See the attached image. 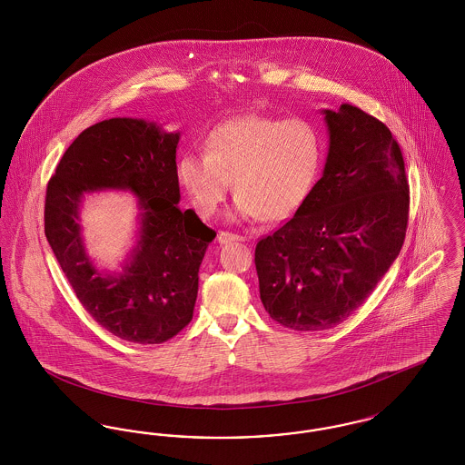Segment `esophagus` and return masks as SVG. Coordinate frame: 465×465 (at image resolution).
I'll list each match as a JSON object with an SVG mask.
<instances>
[{
    "instance_id": "1",
    "label": "esophagus",
    "mask_w": 465,
    "mask_h": 465,
    "mask_svg": "<svg viewBox=\"0 0 465 465\" xmlns=\"http://www.w3.org/2000/svg\"><path fill=\"white\" fill-rule=\"evenodd\" d=\"M218 241H220V243L242 242V241H245V237L237 235V233H230V232H220Z\"/></svg>"
}]
</instances>
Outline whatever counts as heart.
Segmentation results:
<instances>
[{"instance_id":"heart-1","label":"heart","mask_w":465,"mask_h":465,"mask_svg":"<svg viewBox=\"0 0 465 465\" xmlns=\"http://www.w3.org/2000/svg\"><path fill=\"white\" fill-rule=\"evenodd\" d=\"M324 146L305 118L241 114L216 125L205 139V153H188L177 177L202 216H213L233 181L239 220H286L313 190Z\"/></svg>"}]
</instances>
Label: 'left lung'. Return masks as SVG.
I'll return each instance as SVG.
<instances>
[{
    "instance_id": "obj_1",
    "label": "left lung",
    "mask_w": 465,
    "mask_h": 465,
    "mask_svg": "<svg viewBox=\"0 0 465 465\" xmlns=\"http://www.w3.org/2000/svg\"><path fill=\"white\" fill-rule=\"evenodd\" d=\"M322 114V177L254 251L262 303L294 331L331 330L359 309L398 258L408 226V177L387 125L351 104Z\"/></svg>"
}]
</instances>
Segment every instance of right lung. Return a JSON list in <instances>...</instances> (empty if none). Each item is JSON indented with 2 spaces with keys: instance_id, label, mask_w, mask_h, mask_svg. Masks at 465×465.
I'll use <instances>...</instances> for the list:
<instances>
[{
  "instance_id": "1",
  "label": "right lung",
  "mask_w": 465,
  "mask_h": 465,
  "mask_svg": "<svg viewBox=\"0 0 465 465\" xmlns=\"http://www.w3.org/2000/svg\"><path fill=\"white\" fill-rule=\"evenodd\" d=\"M179 133L143 118H110L80 134L48 181L45 235L76 298L95 322L133 343H163L193 317L199 268L216 232L179 209ZM125 189L138 197L140 230L122 272L99 271L84 251L85 194Z\"/></svg>"
}]
</instances>
